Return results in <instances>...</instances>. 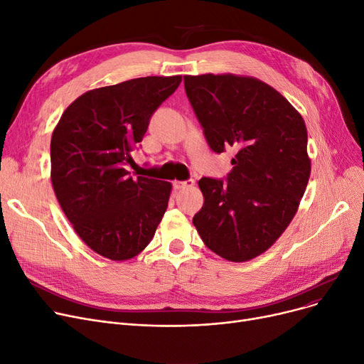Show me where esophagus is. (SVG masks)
<instances>
[{
	"label": "esophagus",
	"mask_w": 364,
	"mask_h": 364,
	"mask_svg": "<svg viewBox=\"0 0 364 364\" xmlns=\"http://www.w3.org/2000/svg\"><path fill=\"white\" fill-rule=\"evenodd\" d=\"M195 186V180H186V181H174L172 183V187L174 190H181V188H187V187H193Z\"/></svg>",
	"instance_id": "esophagus-1"
}]
</instances>
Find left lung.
<instances>
[{
  "mask_svg": "<svg viewBox=\"0 0 364 364\" xmlns=\"http://www.w3.org/2000/svg\"><path fill=\"white\" fill-rule=\"evenodd\" d=\"M184 88L211 150L237 151L225 180H199L193 224L217 255L252 259L286 230L307 187V128L279 91L250 76L187 75Z\"/></svg>",
  "mask_w": 364,
  "mask_h": 364,
  "instance_id": "8db88e82",
  "label": "left lung"
}]
</instances>
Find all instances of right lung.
<instances>
[{
  "label": "right lung",
  "instance_id": "1",
  "mask_svg": "<svg viewBox=\"0 0 364 364\" xmlns=\"http://www.w3.org/2000/svg\"><path fill=\"white\" fill-rule=\"evenodd\" d=\"M181 76H146L91 90L76 99L53 131L51 183L75 232L99 255L124 261L155 236L171 183L137 177L131 153L151 114Z\"/></svg>",
  "mask_w": 364,
  "mask_h": 364
}]
</instances>
